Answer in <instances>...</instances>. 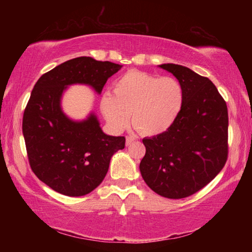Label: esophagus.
<instances>
[{"label":"esophagus","mask_w":252,"mask_h":252,"mask_svg":"<svg viewBox=\"0 0 252 252\" xmlns=\"http://www.w3.org/2000/svg\"><path fill=\"white\" fill-rule=\"evenodd\" d=\"M134 140H135L134 136H126V147L131 146V144L134 142Z\"/></svg>","instance_id":"1"}]
</instances>
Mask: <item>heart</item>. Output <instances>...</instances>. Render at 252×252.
Masks as SVG:
<instances>
[{
    "mask_svg": "<svg viewBox=\"0 0 252 252\" xmlns=\"http://www.w3.org/2000/svg\"><path fill=\"white\" fill-rule=\"evenodd\" d=\"M185 104L182 84L171 76H159L131 70L113 83V94L101 99L102 113L114 131H122L130 120L143 134L159 135L168 131Z\"/></svg>",
    "mask_w": 252,
    "mask_h": 252,
    "instance_id": "obj_1",
    "label": "heart"
}]
</instances>
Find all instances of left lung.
<instances>
[{"mask_svg": "<svg viewBox=\"0 0 252 252\" xmlns=\"http://www.w3.org/2000/svg\"><path fill=\"white\" fill-rule=\"evenodd\" d=\"M185 90V104L168 131L144 138L140 172L151 190L169 199L198 192L216 178L228 158V109L216 85L189 67L158 65Z\"/></svg>", "mask_w": 252, "mask_h": 252, "instance_id": "obj_1", "label": "left lung"}]
</instances>
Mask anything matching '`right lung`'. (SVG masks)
<instances>
[{
    "instance_id": "obj_1",
    "label": "right lung",
    "mask_w": 252,
    "mask_h": 252,
    "mask_svg": "<svg viewBox=\"0 0 252 252\" xmlns=\"http://www.w3.org/2000/svg\"><path fill=\"white\" fill-rule=\"evenodd\" d=\"M121 67L80 57L46 72L34 85L23 114L24 141L32 171L57 192L69 197L90 193L103 181L112 156L125 149V136L105 134L93 111L83 120H73L61 105L70 85H88L101 94Z\"/></svg>"
}]
</instances>
